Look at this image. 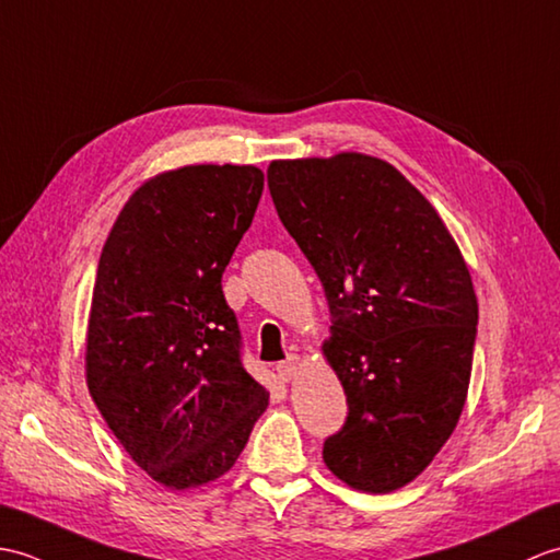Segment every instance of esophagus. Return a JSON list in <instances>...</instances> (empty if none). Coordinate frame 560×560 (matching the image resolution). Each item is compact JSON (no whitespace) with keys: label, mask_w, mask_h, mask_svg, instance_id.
<instances>
[{"label":"esophagus","mask_w":560,"mask_h":560,"mask_svg":"<svg viewBox=\"0 0 560 560\" xmlns=\"http://www.w3.org/2000/svg\"><path fill=\"white\" fill-rule=\"evenodd\" d=\"M300 366H302V357L300 354H290L278 369H280V374L290 381V378L296 376V371H300Z\"/></svg>","instance_id":"1"}]
</instances>
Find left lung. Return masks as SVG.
Instances as JSON below:
<instances>
[{"instance_id": "left-lung-1", "label": "left lung", "mask_w": 560, "mask_h": 560, "mask_svg": "<svg viewBox=\"0 0 560 560\" xmlns=\"http://www.w3.org/2000/svg\"><path fill=\"white\" fill-rule=\"evenodd\" d=\"M268 189L330 306L323 357L350 415L323 463L357 491L402 489L467 400L479 304L465 258L436 208L381 158L272 160Z\"/></svg>"}]
</instances>
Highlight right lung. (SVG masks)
<instances>
[{
	"label": "right lung",
	"instance_id": "right-lung-1",
	"mask_svg": "<svg viewBox=\"0 0 560 560\" xmlns=\"http://www.w3.org/2000/svg\"><path fill=\"white\" fill-rule=\"evenodd\" d=\"M260 191L254 165L160 172L124 203L97 264L85 383L121 448L170 491L230 471L268 407L220 284Z\"/></svg>",
	"mask_w": 560,
	"mask_h": 560
}]
</instances>
